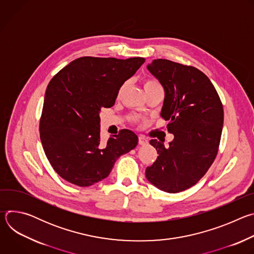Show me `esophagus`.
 I'll return each instance as SVG.
<instances>
[{
  "mask_svg": "<svg viewBox=\"0 0 254 254\" xmlns=\"http://www.w3.org/2000/svg\"><path fill=\"white\" fill-rule=\"evenodd\" d=\"M148 142H149V140L144 136H141V135L138 136V143L140 144V146H146V144H148Z\"/></svg>",
  "mask_w": 254,
  "mask_h": 254,
  "instance_id": "esophagus-1",
  "label": "esophagus"
}]
</instances>
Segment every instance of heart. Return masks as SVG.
<instances>
[{"mask_svg":"<svg viewBox=\"0 0 254 254\" xmlns=\"http://www.w3.org/2000/svg\"><path fill=\"white\" fill-rule=\"evenodd\" d=\"M158 84H159V83H158L156 80L150 79V80H147L146 82H144V88L150 87V86H154V85H158Z\"/></svg>","mask_w":254,"mask_h":254,"instance_id":"1","label":"heart"}]
</instances>
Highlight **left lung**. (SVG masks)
<instances>
[{"instance_id":"8db88e82","label":"left lung","mask_w":254,"mask_h":254,"mask_svg":"<svg viewBox=\"0 0 254 254\" xmlns=\"http://www.w3.org/2000/svg\"><path fill=\"white\" fill-rule=\"evenodd\" d=\"M165 90L161 117L169 121L174 139L166 148L152 139L159 156L146 170V178L158 189L179 193L206 174L218 152L223 106L210 79L199 69L167 59L147 66Z\"/></svg>"}]
</instances>
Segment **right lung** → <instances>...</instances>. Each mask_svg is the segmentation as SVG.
<instances>
[{
  "instance_id": "add662e5",
  "label": "right lung",
  "mask_w": 254,
  "mask_h": 254,
  "mask_svg": "<svg viewBox=\"0 0 254 254\" xmlns=\"http://www.w3.org/2000/svg\"><path fill=\"white\" fill-rule=\"evenodd\" d=\"M144 58L80 57L49 82L40 120V138L55 172L67 182L88 187L110 175L117 160L137 144L123 129L100 142L101 108L114 106L119 90Z\"/></svg>"
}]
</instances>
